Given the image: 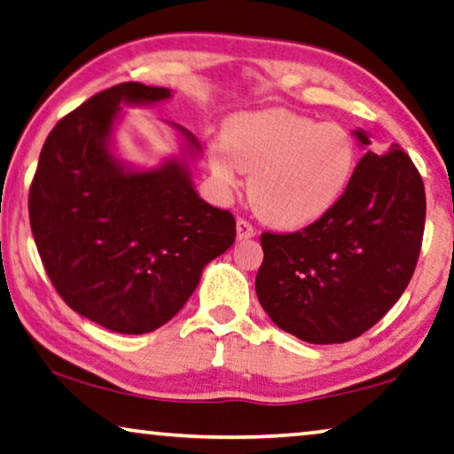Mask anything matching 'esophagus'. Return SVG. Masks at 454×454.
<instances>
[{
	"mask_svg": "<svg viewBox=\"0 0 454 454\" xmlns=\"http://www.w3.org/2000/svg\"><path fill=\"white\" fill-rule=\"evenodd\" d=\"M236 234H239V239H253L256 234V228L250 224L247 218H239L236 220Z\"/></svg>",
	"mask_w": 454,
	"mask_h": 454,
	"instance_id": "esophagus-1",
	"label": "esophagus"
}]
</instances>
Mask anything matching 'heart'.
Here are the masks:
<instances>
[{"label": "heart", "instance_id": "b5f03b06", "mask_svg": "<svg viewBox=\"0 0 454 454\" xmlns=\"http://www.w3.org/2000/svg\"><path fill=\"white\" fill-rule=\"evenodd\" d=\"M226 145L209 148L215 179L228 189L250 173V204L269 224L301 228L330 212L353 179L355 140L334 121H316L289 110L239 116Z\"/></svg>", "mask_w": 454, "mask_h": 454}]
</instances>
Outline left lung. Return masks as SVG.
<instances>
[{"label":"left lung","mask_w":454,"mask_h":454,"mask_svg":"<svg viewBox=\"0 0 454 454\" xmlns=\"http://www.w3.org/2000/svg\"><path fill=\"white\" fill-rule=\"evenodd\" d=\"M363 145L367 134L356 132ZM426 220L424 181L394 145L367 153L338 204L295 232H262L256 295L277 326L312 344L367 333L414 275Z\"/></svg>","instance_id":"8db88e82"}]
</instances>
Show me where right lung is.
<instances>
[{"label":"right lung","instance_id":"right-lung-1","mask_svg":"<svg viewBox=\"0 0 454 454\" xmlns=\"http://www.w3.org/2000/svg\"><path fill=\"white\" fill-rule=\"evenodd\" d=\"M168 96L134 81L96 93L52 128L30 185L32 236L57 294L120 334L171 320L236 239L234 215L195 193L185 165L128 173L107 151L120 104Z\"/></svg>","mask_w":454,"mask_h":454}]
</instances>
